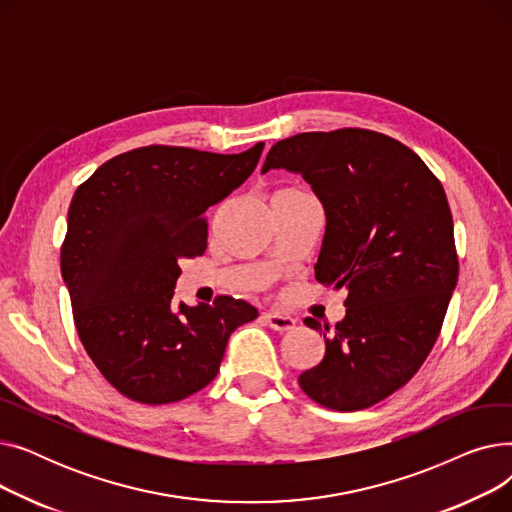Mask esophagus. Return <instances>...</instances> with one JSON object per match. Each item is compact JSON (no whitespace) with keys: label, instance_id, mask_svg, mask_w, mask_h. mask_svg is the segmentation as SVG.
<instances>
[{"label":"esophagus","instance_id":"esophagus-1","mask_svg":"<svg viewBox=\"0 0 512 512\" xmlns=\"http://www.w3.org/2000/svg\"><path fill=\"white\" fill-rule=\"evenodd\" d=\"M265 324L270 326L276 332H290L297 328V319H292L290 315H282V313H263Z\"/></svg>","mask_w":512,"mask_h":512}]
</instances>
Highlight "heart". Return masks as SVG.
Returning a JSON list of instances; mask_svg holds the SVG:
<instances>
[{
    "label": "heart",
    "instance_id": "b5f03b06",
    "mask_svg": "<svg viewBox=\"0 0 512 512\" xmlns=\"http://www.w3.org/2000/svg\"><path fill=\"white\" fill-rule=\"evenodd\" d=\"M290 193H303V191H299V188H292V186H286V188H280V191H276L274 195H290Z\"/></svg>",
    "mask_w": 512,
    "mask_h": 512
}]
</instances>
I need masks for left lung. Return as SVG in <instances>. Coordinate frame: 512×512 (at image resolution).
Returning a JSON list of instances; mask_svg holds the SVG:
<instances>
[{"instance_id":"8db88e82","label":"left lung","mask_w":512,"mask_h":512,"mask_svg":"<svg viewBox=\"0 0 512 512\" xmlns=\"http://www.w3.org/2000/svg\"><path fill=\"white\" fill-rule=\"evenodd\" d=\"M270 170L311 184L326 211L315 280L348 292L332 332L305 319L324 332L326 355L299 384L321 407L367 409L419 371L459 280L444 188L407 145L363 128L278 141L261 168Z\"/></svg>"}]
</instances>
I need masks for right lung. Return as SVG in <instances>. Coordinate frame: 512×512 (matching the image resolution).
Here are the masks:
<instances>
[{"label":"right lung","mask_w":512,"mask_h":512,"mask_svg":"<svg viewBox=\"0 0 512 512\" xmlns=\"http://www.w3.org/2000/svg\"><path fill=\"white\" fill-rule=\"evenodd\" d=\"M263 143L220 155L151 145L122 153L76 188L62 278L85 351L124 396L166 405L205 388L230 334L257 317L240 299L174 303L180 259L205 253V211L245 182Z\"/></svg>","instance_id":"add662e5"}]
</instances>
